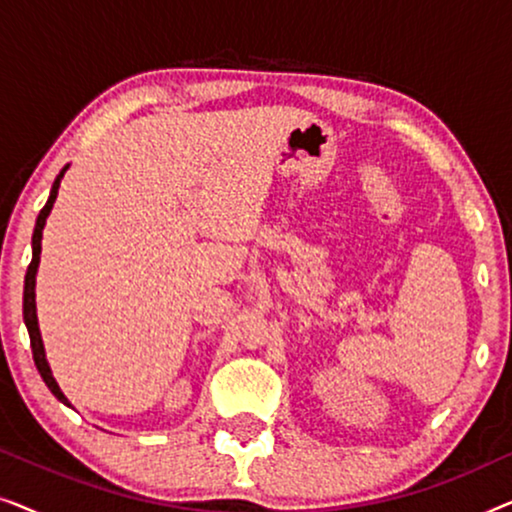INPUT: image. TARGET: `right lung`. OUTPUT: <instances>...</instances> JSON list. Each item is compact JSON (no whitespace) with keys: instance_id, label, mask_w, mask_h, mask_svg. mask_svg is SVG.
<instances>
[{"instance_id":"1","label":"right lung","mask_w":512,"mask_h":512,"mask_svg":"<svg viewBox=\"0 0 512 512\" xmlns=\"http://www.w3.org/2000/svg\"><path fill=\"white\" fill-rule=\"evenodd\" d=\"M67 167H62L58 177L53 181V188H51V195H48V202L41 209L39 216H37V226H34V235H32V263L27 265V275H25V291H23V319H25V326H27V333H30V345H32V356H34V363H37V370L39 375L44 377L46 387L51 389V394L62 401L65 405L67 398L62 394L58 382L53 380L51 375V368H48L46 363V354H44V342H41V333H39V324H37V303H34V279H37V268H39V254H41V233H44V226H46V216L51 214L53 209V202L58 198V188H60V179L65 177Z\"/></svg>"}]
</instances>
